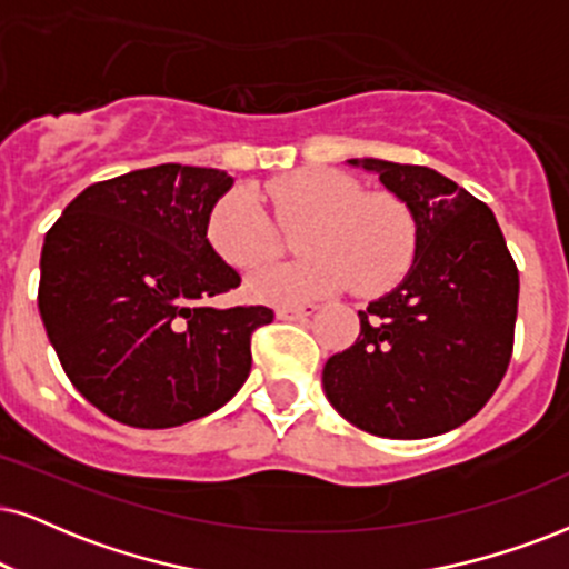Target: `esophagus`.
<instances>
[{
  "instance_id": "obj_1",
  "label": "esophagus",
  "mask_w": 569,
  "mask_h": 569,
  "mask_svg": "<svg viewBox=\"0 0 569 569\" xmlns=\"http://www.w3.org/2000/svg\"><path fill=\"white\" fill-rule=\"evenodd\" d=\"M318 312L315 305H289V307H278L276 315L280 320H307Z\"/></svg>"
}]
</instances>
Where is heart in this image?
Wrapping results in <instances>:
<instances>
[{
    "mask_svg": "<svg viewBox=\"0 0 569 569\" xmlns=\"http://www.w3.org/2000/svg\"><path fill=\"white\" fill-rule=\"evenodd\" d=\"M260 199L286 228H299V262L268 264L247 280V293L264 305H301L336 293L355 280L359 293H383L412 268L417 226L397 197L365 193L355 178L305 168L272 181ZM254 193L233 189L212 207L207 239L236 270L268 262L278 231Z\"/></svg>",
    "mask_w": 569,
    "mask_h": 569,
    "instance_id": "1",
    "label": "heart"
}]
</instances>
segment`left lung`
<instances>
[{"label": "left lung", "instance_id": "1", "mask_svg": "<svg viewBox=\"0 0 569 569\" xmlns=\"http://www.w3.org/2000/svg\"><path fill=\"white\" fill-rule=\"evenodd\" d=\"M407 204L417 251L405 280L359 312V338L322 368L351 426L430 438L478 415L509 368L520 276L499 222L462 186L422 168L349 160Z\"/></svg>", "mask_w": 569, "mask_h": 569}]
</instances>
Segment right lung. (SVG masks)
<instances>
[{
	"instance_id": "obj_1",
	"label": "right lung",
	"mask_w": 569,
	"mask_h": 569,
	"mask_svg": "<svg viewBox=\"0 0 569 569\" xmlns=\"http://www.w3.org/2000/svg\"><path fill=\"white\" fill-rule=\"evenodd\" d=\"M233 186L226 170L157 164L93 183L64 207L41 249L39 312L64 376L131 428H176L236 397L268 307L207 299L241 276L207 239Z\"/></svg>"
}]
</instances>
